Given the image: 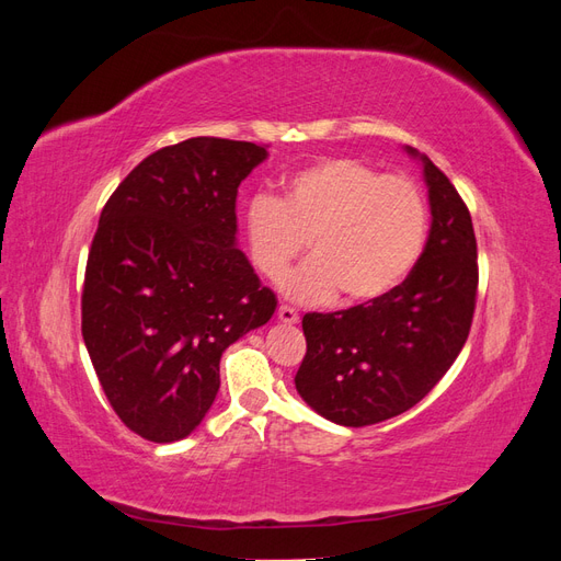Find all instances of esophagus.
Masks as SVG:
<instances>
[{
  "label": "esophagus",
  "instance_id": "esophagus-1",
  "mask_svg": "<svg viewBox=\"0 0 561 561\" xmlns=\"http://www.w3.org/2000/svg\"><path fill=\"white\" fill-rule=\"evenodd\" d=\"M278 320L285 322V325H295V322L299 320V313L293 307H287V304H283V307L278 309Z\"/></svg>",
  "mask_w": 561,
  "mask_h": 561
}]
</instances>
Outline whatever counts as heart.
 I'll use <instances>...</instances> for the list:
<instances>
[{
	"mask_svg": "<svg viewBox=\"0 0 561 561\" xmlns=\"http://www.w3.org/2000/svg\"><path fill=\"white\" fill-rule=\"evenodd\" d=\"M428 203L407 175H383L351 157L320 159L283 178L280 196L254 194L245 208L250 260L278 280L309 248L311 262L283 280L287 297L351 301L388 295L419 262Z\"/></svg>",
	"mask_w": 561,
	"mask_h": 561,
	"instance_id": "heart-1",
	"label": "heart"
}]
</instances>
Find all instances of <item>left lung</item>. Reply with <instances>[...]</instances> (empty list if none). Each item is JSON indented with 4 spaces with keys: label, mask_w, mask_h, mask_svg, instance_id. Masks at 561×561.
Here are the masks:
<instances>
[{
    "label": "left lung",
    "mask_w": 561,
    "mask_h": 561,
    "mask_svg": "<svg viewBox=\"0 0 561 561\" xmlns=\"http://www.w3.org/2000/svg\"><path fill=\"white\" fill-rule=\"evenodd\" d=\"M421 161L433 225L410 276L379 299L301 320L307 355L295 386L339 426H371L426 398L472 325L480 271L470 210L449 178Z\"/></svg>",
    "instance_id": "obj_1"
}]
</instances>
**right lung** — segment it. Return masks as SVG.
Segmentation results:
<instances>
[{
  "label": "right lung",
  "instance_id": "right-lung-1",
  "mask_svg": "<svg viewBox=\"0 0 561 561\" xmlns=\"http://www.w3.org/2000/svg\"><path fill=\"white\" fill-rule=\"evenodd\" d=\"M266 145L190 138L142 159L100 213L81 334L116 416L175 443L210 410L219 358L276 311L236 248V194Z\"/></svg>",
  "mask_w": 561,
  "mask_h": 561
}]
</instances>
